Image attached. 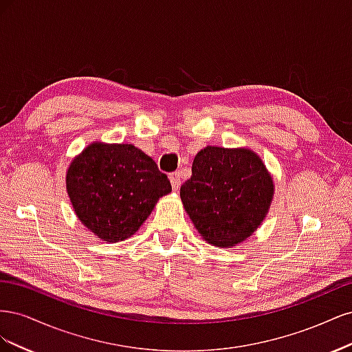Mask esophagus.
Segmentation results:
<instances>
[{"label":"esophagus","instance_id":"34e87169","mask_svg":"<svg viewBox=\"0 0 352 352\" xmlns=\"http://www.w3.org/2000/svg\"><path fill=\"white\" fill-rule=\"evenodd\" d=\"M170 184H172V188L175 189V190H177L179 189V186H180V173H172L170 175Z\"/></svg>","mask_w":352,"mask_h":352}]
</instances>
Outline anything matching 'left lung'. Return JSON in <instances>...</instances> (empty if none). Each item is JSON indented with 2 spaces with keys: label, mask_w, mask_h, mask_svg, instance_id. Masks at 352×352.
<instances>
[{
  "label": "left lung",
  "mask_w": 352,
  "mask_h": 352,
  "mask_svg": "<svg viewBox=\"0 0 352 352\" xmlns=\"http://www.w3.org/2000/svg\"><path fill=\"white\" fill-rule=\"evenodd\" d=\"M274 184L261 157L250 148L206 146L192 163L180 198L202 239L232 248L260 228Z\"/></svg>",
  "instance_id": "1"
}]
</instances>
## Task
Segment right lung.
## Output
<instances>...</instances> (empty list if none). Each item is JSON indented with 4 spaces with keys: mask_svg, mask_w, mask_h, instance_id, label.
Returning a JSON list of instances; mask_svg holds the SVG:
<instances>
[{
    "mask_svg": "<svg viewBox=\"0 0 352 352\" xmlns=\"http://www.w3.org/2000/svg\"><path fill=\"white\" fill-rule=\"evenodd\" d=\"M66 189L85 228L105 242H120L138 232L172 185L140 148L95 141L72 160Z\"/></svg>",
    "mask_w": 352,
    "mask_h": 352,
    "instance_id": "obj_1",
    "label": "right lung"
}]
</instances>
